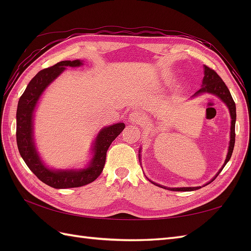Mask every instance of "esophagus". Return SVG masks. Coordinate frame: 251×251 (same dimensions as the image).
I'll return each instance as SVG.
<instances>
[{"label":"esophagus","instance_id":"esophagus-1","mask_svg":"<svg viewBox=\"0 0 251 251\" xmlns=\"http://www.w3.org/2000/svg\"><path fill=\"white\" fill-rule=\"evenodd\" d=\"M145 119L146 115L143 114L141 111H132L128 116V120L130 122L137 123V124H142V123H145Z\"/></svg>","mask_w":251,"mask_h":251}]
</instances>
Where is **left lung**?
I'll return each mask as SVG.
<instances>
[{"label": "left lung", "instance_id": "8db88e82", "mask_svg": "<svg viewBox=\"0 0 251 251\" xmlns=\"http://www.w3.org/2000/svg\"><path fill=\"white\" fill-rule=\"evenodd\" d=\"M202 94H209V95H214L216 97L219 98L220 100H222V102H225L226 105L227 106L228 111H230V115H231V131H230V142H228V149H227V154H226V158L225 161V164L221 167V169L216 174V176L212 178L210 181H208L206 184H204L202 186H205L207 184H209L210 182H212L216 178L217 176L221 173V170L223 169V167L226 166V163L230 161V158L232 156L233 153V149H234V145H235V122H236V105L235 102L231 96L230 90L227 89L226 85L225 84V82L222 81V78L218 75V74L212 70V69L208 68L206 66H204V78H202V83H201V89L197 90V92L192 96L191 98H195L197 96H201ZM139 153H140V149H139ZM140 154H139V161H140ZM151 181V180H150ZM153 184H155L159 188H164L167 189L170 191H181V192H188V191H195L201 189V186H185V188H167V186L161 185L158 183L153 182L151 181Z\"/></svg>", "mask_w": 251, "mask_h": 251}]
</instances>
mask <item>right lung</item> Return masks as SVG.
<instances>
[{
    "mask_svg": "<svg viewBox=\"0 0 251 251\" xmlns=\"http://www.w3.org/2000/svg\"><path fill=\"white\" fill-rule=\"evenodd\" d=\"M83 66L82 60H65L40 71L31 79L18 101L16 121V138L21 157L26 166L42 182L55 189L78 188L97 179L102 173L106 151L115 138L125 128L124 123H116L101 128L92 147V158L83 168L55 169L50 168L40 156L33 135L34 112L45 89L66 70L68 67Z\"/></svg>",
    "mask_w": 251,
    "mask_h": 251,
    "instance_id": "1",
    "label": "right lung"
}]
</instances>
